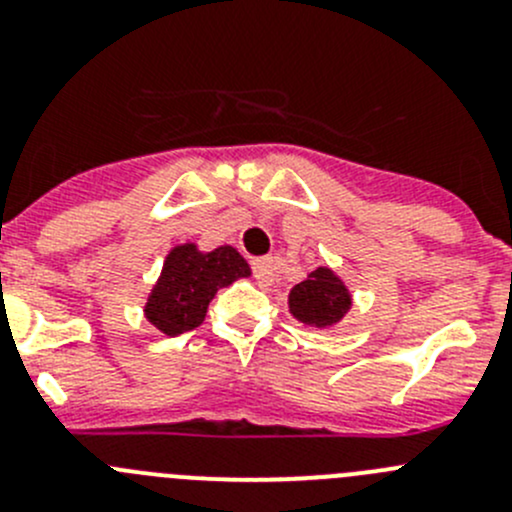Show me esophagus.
Returning a JSON list of instances; mask_svg holds the SVG:
<instances>
[{"mask_svg":"<svg viewBox=\"0 0 512 512\" xmlns=\"http://www.w3.org/2000/svg\"><path fill=\"white\" fill-rule=\"evenodd\" d=\"M252 270H255V277L260 282H272L275 280L277 260L275 257H255V260H252Z\"/></svg>","mask_w":512,"mask_h":512,"instance_id":"esophagus-1","label":"esophagus"}]
</instances>
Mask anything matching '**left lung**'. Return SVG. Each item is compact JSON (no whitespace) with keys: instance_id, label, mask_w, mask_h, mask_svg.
Masks as SVG:
<instances>
[{"instance_id":"obj_1","label":"left lung","mask_w":512,"mask_h":512,"mask_svg":"<svg viewBox=\"0 0 512 512\" xmlns=\"http://www.w3.org/2000/svg\"><path fill=\"white\" fill-rule=\"evenodd\" d=\"M352 309V294L329 267H317L304 282L289 292V314L309 327L327 329Z\"/></svg>"}]
</instances>
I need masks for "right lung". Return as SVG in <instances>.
Segmentation results:
<instances>
[{"instance_id": "1", "label": "right lung", "mask_w": 512, "mask_h": 512, "mask_svg": "<svg viewBox=\"0 0 512 512\" xmlns=\"http://www.w3.org/2000/svg\"><path fill=\"white\" fill-rule=\"evenodd\" d=\"M245 257L230 245L200 252L195 242L175 245L163 262L158 282L143 307L146 319L165 337H178L203 324L218 289L250 277Z\"/></svg>"}]
</instances>
